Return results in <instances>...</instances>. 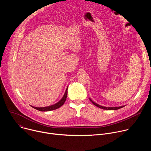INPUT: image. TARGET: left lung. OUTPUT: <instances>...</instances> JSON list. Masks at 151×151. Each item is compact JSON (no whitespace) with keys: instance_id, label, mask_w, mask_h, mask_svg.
Segmentation results:
<instances>
[{"instance_id":"left-lung-1","label":"left lung","mask_w":151,"mask_h":151,"mask_svg":"<svg viewBox=\"0 0 151 151\" xmlns=\"http://www.w3.org/2000/svg\"><path fill=\"white\" fill-rule=\"evenodd\" d=\"M90 100L93 103V104L99 107H100V108L101 109H105V110H117V109H121L122 108V107H124V106H119V107H104V106H102L101 105H99L98 104H97L96 103L94 102L91 99H90Z\"/></svg>"}]
</instances>
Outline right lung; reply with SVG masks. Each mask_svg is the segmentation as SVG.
<instances>
[{
    "label": "right lung",
    "mask_w": 151,
    "mask_h": 151,
    "mask_svg": "<svg viewBox=\"0 0 151 151\" xmlns=\"http://www.w3.org/2000/svg\"><path fill=\"white\" fill-rule=\"evenodd\" d=\"M68 87L66 88V90L65 93H64V94L63 96L62 99L59 101H58L57 103H56L54 104H52V105H51L49 106H47V107H35V106H31L32 107H33L34 109H37L39 111H42V112L51 111L52 110L57 109L59 108V107H60L61 106H63V104L64 103V102H65L66 98H67V95H68Z\"/></svg>",
    "instance_id": "add662e5"
}]
</instances>
